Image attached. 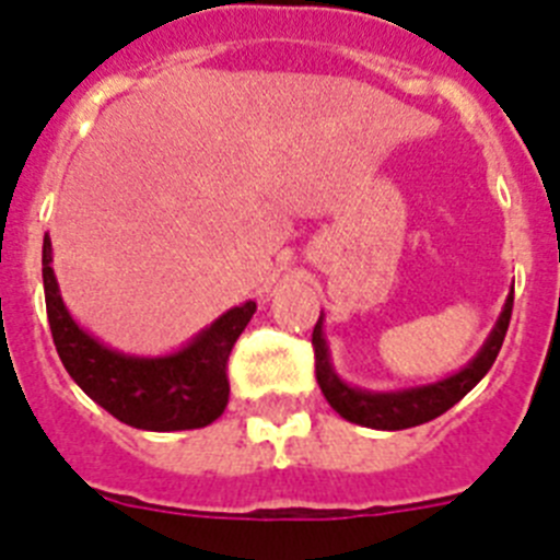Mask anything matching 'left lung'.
<instances>
[{"label": "left lung", "instance_id": "obj_1", "mask_svg": "<svg viewBox=\"0 0 560 560\" xmlns=\"http://www.w3.org/2000/svg\"><path fill=\"white\" fill-rule=\"evenodd\" d=\"M513 314V294L508 296L504 303L502 316H499L497 328L488 336L485 348L479 350L477 359L468 364L465 370H459L457 375L446 381H438V384H429V387L407 389V393H361V389L348 387L336 378V373L330 370L328 361V348H325L323 339V316L319 323L314 325V336H311V345H314V368H316V381H319V389L328 398L330 407L341 415L350 423H359V427L370 429H409L420 427L427 420L440 418L443 412L457 404L459 398L471 393L477 387L482 375L493 368L499 350H502L504 334H508V325H511Z\"/></svg>", "mask_w": 560, "mask_h": 560}]
</instances>
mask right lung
Returning <instances> with one entry per match:
<instances>
[{"label":"right lung","mask_w":560,"mask_h":560,"mask_svg":"<svg viewBox=\"0 0 560 560\" xmlns=\"http://www.w3.org/2000/svg\"><path fill=\"white\" fill-rule=\"evenodd\" d=\"M49 260L52 246L49 237H44L42 275L49 330L63 368L89 398L128 427L148 432L201 429L224 415L230 400L226 361L232 345L255 314V303L226 311L179 353L165 359H133L103 348L72 323Z\"/></svg>","instance_id":"add662e5"}]
</instances>
